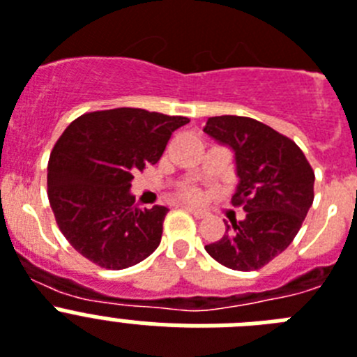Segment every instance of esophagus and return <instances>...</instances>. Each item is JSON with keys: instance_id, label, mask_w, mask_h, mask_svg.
Returning a JSON list of instances; mask_svg holds the SVG:
<instances>
[{"instance_id": "obj_1", "label": "esophagus", "mask_w": 357, "mask_h": 357, "mask_svg": "<svg viewBox=\"0 0 357 357\" xmlns=\"http://www.w3.org/2000/svg\"><path fill=\"white\" fill-rule=\"evenodd\" d=\"M182 208H184L185 211H190L191 215L195 216V218H206V216H208V213H206V211H202V209H197V208H193V206H182Z\"/></svg>"}]
</instances>
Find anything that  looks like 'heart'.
Instances as JSON below:
<instances>
[{
	"label": "heart",
	"instance_id": "obj_1",
	"mask_svg": "<svg viewBox=\"0 0 357 357\" xmlns=\"http://www.w3.org/2000/svg\"><path fill=\"white\" fill-rule=\"evenodd\" d=\"M181 197L185 200H199L200 190L199 188H185V190L181 193Z\"/></svg>",
	"mask_w": 357,
	"mask_h": 357
}]
</instances>
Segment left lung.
Returning a JSON list of instances; mask_svg holds the SVG:
<instances>
[{
    "instance_id": "1",
    "label": "left lung",
    "mask_w": 357,
    "mask_h": 357,
    "mask_svg": "<svg viewBox=\"0 0 357 357\" xmlns=\"http://www.w3.org/2000/svg\"><path fill=\"white\" fill-rule=\"evenodd\" d=\"M204 132L233 151L243 220L227 225L209 257L234 271L260 269L291 245L314 200V172L291 139L238 115L209 117Z\"/></svg>"
}]
</instances>
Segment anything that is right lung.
Wrapping results in <instances>:
<instances>
[{
	"instance_id": "obj_1",
	"label": "right lung",
	"mask_w": 357,
	"mask_h": 357,
	"mask_svg": "<svg viewBox=\"0 0 357 357\" xmlns=\"http://www.w3.org/2000/svg\"><path fill=\"white\" fill-rule=\"evenodd\" d=\"M181 115L141 108L84 114L66 128L48 160V200L61 233L84 258L126 269L158 248L167 208L139 209L133 173L158 162Z\"/></svg>"
}]
</instances>
